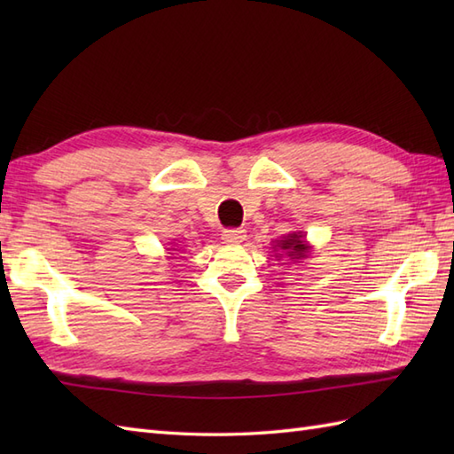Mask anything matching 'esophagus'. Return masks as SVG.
<instances>
[{"mask_svg": "<svg viewBox=\"0 0 454 454\" xmlns=\"http://www.w3.org/2000/svg\"><path fill=\"white\" fill-rule=\"evenodd\" d=\"M222 239H224V244H230V246L242 244L246 239V230H242V228L224 230V232H222Z\"/></svg>", "mask_w": 454, "mask_h": 454, "instance_id": "34e87169", "label": "esophagus"}]
</instances>
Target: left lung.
I'll return each mask as SVG.
<instances>
[{
	"instance_id": "obj_1",
	"label": "left lung",
	"mask_w": 454,
	"mask_h": 454,
	"mask_svg": "<svg viewBox=\"0 0 454 454\" xmlns=\"http://www.w3.org/2000/svg\"><path fill=\"white\" fill-rule=\"evenodd\" d=\"M275 247L281 249V252H286V255L291 257L293 262H301V259H304L308 255V247L310 246L304 242L302 232H294V234H288L283 239H278ZM281 255L283 254H277V257H281Z\"/></svg>"
}]
</instances>
